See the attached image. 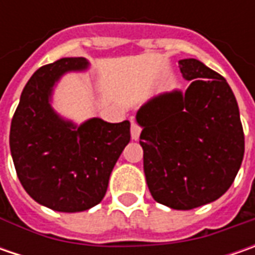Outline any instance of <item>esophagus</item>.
Listing matches in <instances>:
<instances>
[{
	"mask_svg": "<svg viewBox=\"0 0 255 255\" xmlns=\"http://www.w3.org/2000/svg\"><path fill=\"white\" fill-rule=\"evenodd\" d=\"M130 134H132L133 140H137L139 136H140V128L136 125L134 122H132V129H130Z\"/></svg>",
	"mask_w": 255,
	"mask_h": 255,
	"instance_id": "1",
	"label": "esophagus"
}]
</instances>
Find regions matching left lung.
<instances>
[{
	"mask_svg": "<svg viewBox=\"0 0 255 255\" xmlns=\"http://www.w3.org/2000/svg\"><path fill=\"white\" fill-rule=\"evenodd\" d=\"M179 65L189 88L153 96L136 122L152 197L174 210H191L230 189L244 156V133L227 81L194 58Z\"/></svg>",
	"mask_w": 255,
	"mask_h": 255,
	"instance_id": "8db88e82",
	"label": "left lung"
}]
</instances>
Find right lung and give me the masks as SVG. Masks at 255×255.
I'll list each match as a JSON object with an SVG mask.
<instances>
[{
  "instance_id": "right-lung-1",
  "label": "right lung",
  "mask_w": 255,
  "mask_h": 255,
  "mask_svg": "<svg viewBox=\"0 0 255 255\" xmlns=\"http://www.w3.org/2000/svg\"><path fill=\"white\" fill-rule=\"evenodd\" d=\"M89 68L86 58H62L39 68L25 85L11 122L9 147L18 179L36 203L55 211L78 213L99 204L130 142L129 121L91 118L78 125L54 109L62 76Z\"/></svg>"
}]
</instances>
